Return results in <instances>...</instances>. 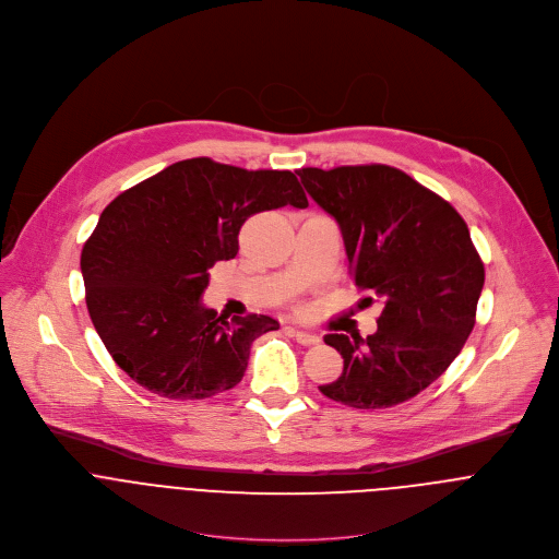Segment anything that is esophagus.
Masks as SVG:
<instances>
[{"label": "esophagus", "instance_id": "1", "mask_svg": "<svg viewBox=\"0 0 559 559\" xmlns=\"http://www.w3.org/2000/svg\"><path fill=\"white\" fill-rule=\"evenodd\" d=\"M290 332H293L295 341L301 343V345H317L321 341V336L314 334V332H306V330H297V328H293Z\"/></svg>", "mask_w": 559, "mask_h": 559}]
</instances>
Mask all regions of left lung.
Segmentation results:
<instances>
[{"instance_id":"1","label":"left lung","mask_w":559,"mask_h":559,"mask_svg":"<svg viewBox=\"0 0 559 559\" xmlns=\"http://www.w3.org/2000/svg\"><path fill=\"white\" fill-rule=\"evenodd\" d=\"M343 234L349 273L380 299L367 338L325 334L343 373L319 386L354 408H389L435 382L465 345L485 282L465 221L406 173L371 164L297 170Z\"/></svg>"}]
</instances>
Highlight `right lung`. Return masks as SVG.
<instances>
[{
    "mask_svg": "<svg viewBox=\"0 0 559 559\" xmlns=\"http://www.w3.org/2000/svg\"><path fill=\"white\" fill-rule=\"evenodd\" d=\"M308 207L290 170H245L194 157L116 197L81 253L92 323L118 367L170 400L234 389L266 314L218 317L201 297L210 269L238 253L258 212Z\"/></svg>",
    "mask_w": 559,
    "mask_h": 559,
    "instance_id": "add662e5",
    "label": "right lung"
}]
</instances>
